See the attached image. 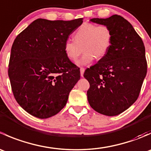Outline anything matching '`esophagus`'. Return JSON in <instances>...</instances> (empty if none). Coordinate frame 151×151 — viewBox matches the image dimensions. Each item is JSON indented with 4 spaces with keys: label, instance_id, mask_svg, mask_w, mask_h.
I'll return each instance as SVG.
<instances>
[{
    "label": "esophagus",
    "instance_id": "1",
    "mask_svg": "<svg viewBox=\"0 0 151 151\" xmlns=\"http://www.w3.org/2000/svg\"><path fill=\"white\" fill-rule=\"evenodd\" d=\"M85 72V68H80V75L82 77H83V74Z\"/></svg>",
    "mask_w": 151,
    "mask_h": 151
}]
</instances>
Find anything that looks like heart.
<instances>
[{
    "mask_svg": "<svg viewBox=\"0 0 151 151\" xmlns=\"http://www.w3.org/2000/svg\"><path fill=\"white\" fill-rule=\"evenodd\" d=\"M74 40L68 39L64 43V52L66 57L74 61L85 53L77 61L78 66H85L93 60L105 56L110 48L112 40V31L106 25H97L93 23H84L74 34Z\"/></svg>",
    "mask_w": 151,
    "mask_h": 151,
    "instance_id": "heart-1",
    "label": "heart"
}]
</instances>
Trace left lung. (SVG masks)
<instances>
[{
    "instance_id": "1",
    "label": "left lung",
    "mask_w": 151,
    "mask_h": 151,
    "mask_svg": "<svg viewBox=\"0 0 151 151\" xmlns=\"http://www.w3.org/2000/svg\"><path fill=\"white\" fill-rule=\"evenodd\" d=\"M90 21L109 27L112 40L105 56L84 73L90 83L88 102L99 113L115 116L130 107L139 96L147 73L145 49L133 26L120 15Z\"/></svg>"
}]
</instances>
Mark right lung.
I'll use <instances>...</instances> for the list:
<instances>
[{
    "label": "right lung",
    "instance_id": "obj_1",
    "mask_svg": "<svg viewBox=\"0 0 151 151\" xmlns=\"http://www.w3.org/2000/svg\"><path fill=\"white\" fill-rule=\"evenodd\" d=\"M83 22L37 19L14 39L8 71L12 90L19 106L33 116L44 119L58 113L80 79V68L66 57L64 43Z\"/></svg>",
    "mask_w": 151,
    "mask_h": 151
}]
</instances>
